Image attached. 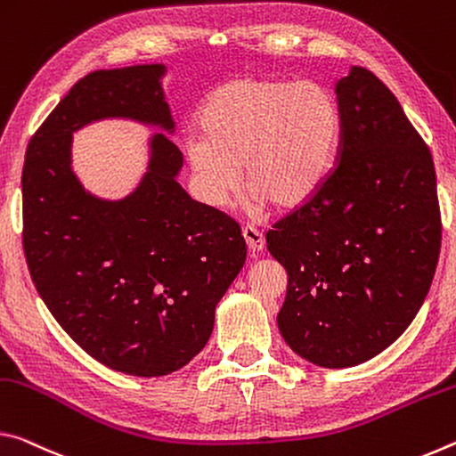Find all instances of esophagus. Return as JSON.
I'll return each mask as SVG.
<instances>
[{
	"mask_svg": "<svg viewBox=\"0 0 456 456\" xmlns=\"http://www.w3.org/2000/svg\"><path fill=\"white\" fill-rule=\"evenodd\" d=\"M242 236L246 240V246H248V250L252 252V256L265 248V236L256 226H252V224H246L242 228Z\"/></svg>",
	"mask_w": 456,
	"mask_h": 456,
	"instance_id": "1",
	"label": "esophagus"
}]
</instances>
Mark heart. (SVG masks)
Instances as JSON below:
<instances>
[{
  "label": "heart",
  "mask_w": 456,
  "mask_h": 456,
  "mask_svg": "<svg viewBox=\"0 0 456 456\" xmlns=\"http://www.w3.org/2000/svg\"><path fill=\"white\" fill-rule=\"evenodd\" d=\"M201 137L183 149L210 206H224L246 185L256 206L295 210L330 177L343 133L339 102L313 80L232 78L201 102Z\"/></svg>",
  "instance_id": "heart-1"
}]
</instances>
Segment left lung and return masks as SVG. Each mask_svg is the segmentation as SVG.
I'll return each mask as SVG.
<instances>
[{
  "instance_id": "left-lung-1",
  "label": "left lung",
  "mask_w": 456,
  "mask_h": 456,
  "mask_svg": "<svg viewBox=\"0 0 456 456\" xmlns=\"http://www.w3.org/2000/svg\"><path fill=\"white\" fill-rule=\"evenodd\" d=\"M343 117L338 161L307 204L266 232L285 266L279 331L321 368H352L412 323L440 252L436 174L428 145L374 72L335 85Z\"/></svg>"
}]
</instances>
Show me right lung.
<instances>
[{"label":"right lung","instance_id":"add662e5","mask_svg":"<svg viewBox=\"0 0 456 456\" xmlns=\"http://www.w3.org/2000/svg\"><path fill=\"white\" fill-rule=\"evenodd\" d=\"M163 74V64L86 74L36 131L21 171V242L42 301L96 362L141 378L171 374L204 349L246 260L236 220L177 183L183 155L166 133L151 137L131 196L94 198L74 175L80 126L123 117L174 131Z\"/></svg>","mask_w":456,"mask_h":456}]
</instances>
